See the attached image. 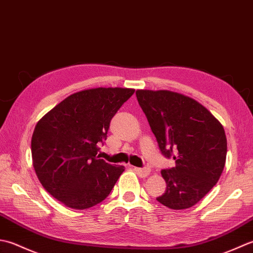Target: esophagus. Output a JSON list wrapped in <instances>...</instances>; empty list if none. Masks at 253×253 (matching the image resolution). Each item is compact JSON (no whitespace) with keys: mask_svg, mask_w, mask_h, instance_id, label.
<instances>
[{"mask_svg":"<svg viewBox=\"0 0 253 253\" xmlns=\"http://www.w3.org/2000/svg\"><path fill=\"white\" fill-rule=\"evenodd\" d=\"M134 170H135L138 176L142 178H146L148 174L151 173V169L146 168V167L145 168H134Z\"/></svg>","mask_w":253,"mask_h":253,"instance_id":"1","label":"esophagus"}]
</instances>
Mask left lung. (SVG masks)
<instances>
[{"label":"left lung","mask_w":253,"mask_h":253,"mask_svg":"<svg viewBox=\"0 0 253 253\" xmlns=\"http://www.w3.org/2000/svg\"><path fill=\"white\" fill-rule=\"evenodd\" d=\"M163 155L176 166L162 170L166 191L156 200L171 210L197 204L217 183L227 154L220 122L193 98L170 90H136Z\"/></svg>","instance_id":"obj_1"}]
</instances>
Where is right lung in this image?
<instances>
[{
  "label": "right lung",
  "mask_w": 253,
  "mask_h": 253,
  "mask_svg": "<svg viewBox=\"0 0 253 253\" xmlns=\"http://www.w3.org/2000/svg\"><path fill=\"white\" fill-rule=\"evenodd\" d=\"M135 89L98 87L66 97L41 118L32 137L40 183L68 208L86 210L104 201L123 166L97 156L110 121Z\"/></svg>",
  "instance_id": "1"
}]
</instances>
